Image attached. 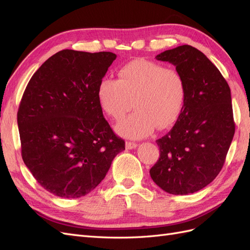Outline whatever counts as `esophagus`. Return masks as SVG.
<instances>
[{
    "mask_svg": "<svg viewBox=\"0 0 250 250\" xmlns=\"http://www.w3.org/2000/svg\"><path fill=\"white\" fill-rule=\"evenodd\" d=\"M125 146H126V149L130 150V149L137 148V147H138V144H137V143H133V142H126Z\"/></svg>",
    "mask_w": 250,
    "mask_h": 250,
    "instance_id": "1",
    "label": "esophagus"
}]
</instances>
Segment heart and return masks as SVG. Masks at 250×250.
Returning <instances> with one entry per match:
<instances>
[{"label":"heart","mask_w":250,"mask_h":250,"mask_svg":"<svg viewBox=\"0 0 250 250\" xmlns=\"http://www.w3.org/2000/svg\"><path fill=\"white\" fill-rule=\"evenodd\" d=\"M119 79L103 78L97 88L98 102L105 115L122 120L117 126L122 137L139 140L155 129H166L178 119L187 98L185 77L175 67L148 59H134L118 72Z\"/></svg>","instance_id":"b5f03b06"}]
</instances>
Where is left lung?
<instances>
[{
	"mask_svg": "<svg viewBox=\"0 0 250 250\" xmlns=\"http://www.w3.org/2000/svg\"><path fill=\"white\" fill-rule=\"evenodd\" d=\"M155 58L174 64L183 74L187 98L175 125L156 141L161 155L150 175L169 194L195 193L216 178L231 144L230 88L215 64L188 44Z\"/></svg>",
	"mask_w": 250,
	"mask_h": 250,
	"instance_id": "left-lung-1",
	"label": "left lung"
}]
</instances>
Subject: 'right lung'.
I'll list each match as a JSON object with an SVG mask.
<instances>
[{
    "instance_id": "add662e5",
    "label": "right lung",
    "mask_w": 250,
    "mask_h": 250,
    "mask_svg": "<svg viewBox=\"0 0 250 250\" xmlns=\"http://www.w3.org/2000/svg\"><path fill=\"white\" fill-rule=\"evenodd\" d=\"M117 55L62 50L30 79L18 111L21 157L44 190L62 198L99 185L125 142L112 131L97 88Z\"/></svg>"
}]
</instances>
